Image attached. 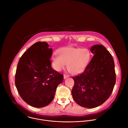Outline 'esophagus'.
Here are the masks:
<instances>
[{"mask_svg": "<svg viewBox=\"0 0 128 128\" xmlns=\"http://www.w3.org/2000/svg\"><path fill=\"white\" fill-rule=\"evenodd\" d=\"M70 77V75H66V74H64V79H66L68 77Z\"/></svg>", "mask_w": 128, "mask_h": 128, "instance_id": "34e87169", "label": "esophagus"}]
</instances>
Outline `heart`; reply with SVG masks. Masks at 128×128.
Masks as SVG:
<instances>
[{"mask_svg":"<svg viewBox=\"0 0 128 128\" xmlns=\"http://www.w3.org/2000/svg\"><path fill=\"white\" fill-rule=\"evenodd\" d=\"M52 56V65L56 71L63 69L67 64L68 70L73 74L81 72L87 65L90 58L88 50L72 47H62Z\"/></svg>","mask_w":128,"mask_h":128,"instance_id":"heart-1","label":"heart"}]
</instances>
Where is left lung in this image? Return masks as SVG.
<instances>
[{
  "instance_id": "obj_1",
  "label": "left lung",
  "mask_w": 128,
  "mask_h": 128,
  "mask_svg": "<svg viewBox=\"0 0 128 128\" xmlns=\"http://www.w3.org/2000/svg\"><path fill=\"white\" fill-rule=\"evenodd\" d=\"M91 60L81 74L73 77L74 85L72 94L80 106L93 108L103 104L111 95L116 83L113 57L102 45L91 48Z\"/></svg>"
}]
</instances>
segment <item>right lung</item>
<instances>
[{
	"instance_id": "add662e5",
	"label": "right lung",
	"mask_w": 128,
	"mask_h": 128,
	"mask_svg": "<svg viewBox=\"0 0 128 128\" xmlns=\"http://www.w3.org/2000/svg\"><path fill=\"white\" fill-rule=\"evenodd\" d=\"M45 42L32 45L20 57L16 68L15 84L20 97L36 108L48 105L53 100L63 75L51 67L52 49Z\"/></svg>"
}]
</instances>
